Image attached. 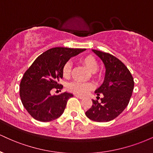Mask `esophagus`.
<instances>
[{
	"label": "esophagus",
	"mask_w": 153,
	"mask_h": 153,
	"mask_svg": "<svg viewBox=\"0 0 153 153\" xmlns=\"http://www.w3.org/2000/svg\"><path fill=\"white\" fill-rule=\"evenodd\" d=\"M75 96H76L77 98H78V99H83V98H84L82 96H80V95H78V94L75 95Z\"/></svg>",
	"instance_id": "34e87169"
}]
</instances>
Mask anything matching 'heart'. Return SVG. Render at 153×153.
<instances>
[{
    "label": "heart",
    "mask_w": 153,
    "mask_h": 153,
    "mask_svg": "<svg viewBox=\"0 0 153 153\" xmlns=\"http://www.w3.org/2000/svg\"><path fill=\"white\" fill-rule=\"evenodd\" d=\"M81 62L88 69L93 73V75L96 78H101V73L97 72L99 68V63L96 59L92 55H85L80 59ZM72 73V62L68 61L64 65L62 68V75L65 78H68L71 77ZM94 88V83L92 82H83L80 81H74L69 84L68 89L72 92L78 94H85L89 91L92 90Z\"/></svg>",
    "instance_id": "b5f03b06"
}]
</instances>
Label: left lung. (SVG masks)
<instances>
[{
    "label": "left lung",
    "instance_id": "obj_1",
    "mask_svg": "<svg viewBox=\"0 0 153 153\" xmlns=\"http://www.w3.org/2000/svg\"><path fill=\"white\" fill-rule=\"evenodd\" d=\"M101 58L106 68L102 85L95 91L99 102L92 100L93 105L85 112L88 119L98 122H109L117 118L125 109L134 89V79L125 65L112 54L92 50Z\"/></svg>",
    "mask_w": 153,
    "mask_h": 153
}]
</instances>
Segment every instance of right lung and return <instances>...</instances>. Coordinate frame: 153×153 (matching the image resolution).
Listing matches in <instances>:
<instances>
[{
	"label": "right lung",
	"instance_id": "obj_1",
	"mask_svg": "<svg viewBox=\"0 0 153 153\" xmlns=\"http://www.w3.org/2000/svg\"><path fill=\"white\" fill-rule=\"evenodd\" d=\"M85 49L54 47L47 50L34 60L20 82V98L24 108L39 122H50L64 112L68 100L73 95L65 92L52 96V88L61 89L62 68L73 56Z\"/></svg>",
	"mask_w": 153,
	"mask_h": 153
}]
</instances>
